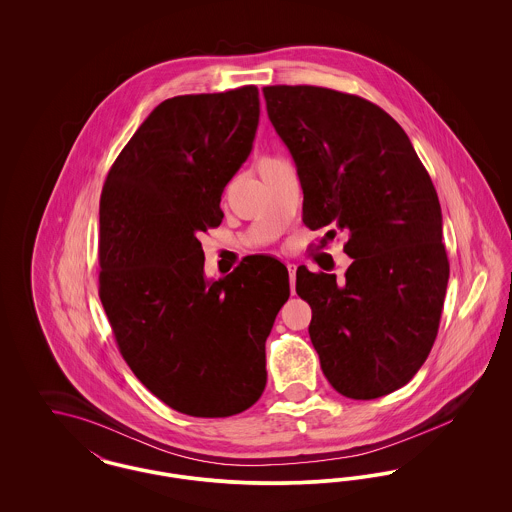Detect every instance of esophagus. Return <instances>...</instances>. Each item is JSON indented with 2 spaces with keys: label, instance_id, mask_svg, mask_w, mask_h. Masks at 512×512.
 Here are the masks:
<instances>
[{
  "label": "esophagus",
  "instance_id": "esophagus-1",
  "mask_svg": "<svg viewBox=\"0 0 512 512\" xmlns=\"http://www.w3.org/2000/svg\"><path fill=\"white\" fill-rule=\"evenodd\" d=\"M286 268H288V274H290V286H292V293H295V270H297V267H295L293 263H286Z\"/></svg>",
  "mask_w": 512,
  "mask_h": 512
}]
</instances>
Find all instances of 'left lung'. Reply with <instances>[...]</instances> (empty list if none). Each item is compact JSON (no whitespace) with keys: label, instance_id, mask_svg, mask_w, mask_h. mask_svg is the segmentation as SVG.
I'll return each instance as SVG.
<instances>
[{"label":"left lung","instance_id":"1","mask_svg":"<svg viewBox=\"0 0 512 512\" xmlns=\"http://www.w3.org/2000/svg\"><path fill=\"white\" fill-rule=\"evenodd\" d=\"M268 119L292 153L303 222L338 230L345 280L297 268L295 292L332 388L376 399L403 388L438 336L449 280L441 207L405 130L368 99L320 86H265Z\"/></svg>","mask_w":512,"mask_h":512}]
</instances>
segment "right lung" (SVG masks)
Returning <instances> with one entry per match:
<instances>
[{"instance_id":"1","label":"right lung","mask_w":512,"mask_h":512,"mask_svg":"<svg viewBox=\"0 0 512 512\" xmlns=\"http://www.w3.org/2000/svg\"><path fill=\"white\" fill-rule=\"evenodd\" d=\"M259 90L159 103L124 146L99 199V299L122 359L178 413L224 418L267 386L265 341L290 297L288 268L251 255L209 282L199 236L251 153Z\"/></svg>"}]
</instances>
